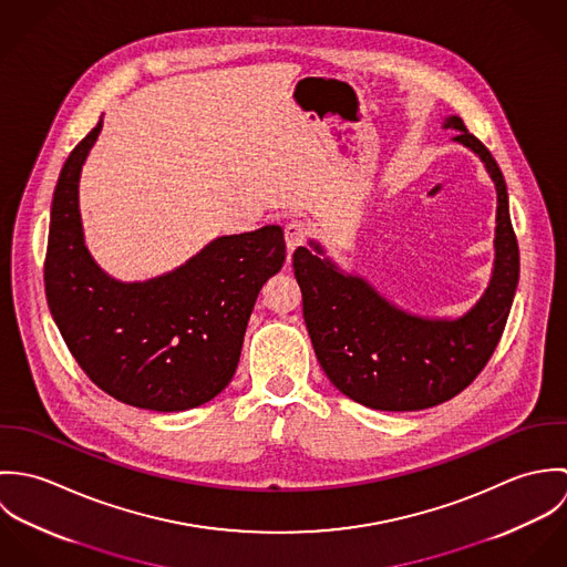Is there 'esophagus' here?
Segmentation results:
<instances>
[{"label":"esophagus","mask_w":567,"mask_h":567,"mask_svg":"<svg viewBox=\"0 0 567 567\" xmlns=\"http://www.w3.org/2000/svg\"><path fill=\"white\" fill-rule=\"evenodd\" d=\"M284 236H286V246H288V252H292L297 246L306 243V236H308V229L301 220H290L284 229Z\"/></svg>","instance_id":"esophagus-1"}]
</instances>
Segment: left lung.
I'll list each match as a JSON object with an SVG mask.
<instances>
[{"mask_svg": "<svg viewBox=\"0 0 567 567\" xmlns=\"http://www.w3.org/2000/svg\"><path fill=\"white\" fill-rule=\"evenodd\" d=\"M454 142L474 151L497 192L495 261L478 303L461 319H423L386 301L358 275L299 246L292 255L303 295V319L329 382L373 410L405 412L443 404L465 391L493 355L519 279V248L511 225L504 176L485 144L458 115L443 122Z\"/></svg>", "mask_w": 567, "mask_h": 567, "instance_id": "1", "label": "left lung"}]
</instances>
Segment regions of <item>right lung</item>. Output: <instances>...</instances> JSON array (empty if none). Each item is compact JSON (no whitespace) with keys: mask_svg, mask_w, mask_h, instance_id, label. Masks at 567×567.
<instances>
[{"mask_svg":"<svg viewBox=\"0 0 567 567\" xmlns=\"http://www.w3.org/2000/svg\"><path fill=\"white\" fill-rule=\"evenodd\" d=\"M102 120L70 153L50 216L45 297L89 380L146 410L207 404L231 382L261 286L286 261L277 225L223 236L176 270L135 284L109 277L82 238L79 181Z\"/></svg>","mask_w":567,"mask_h":567,"instance_id":"obj_1","label":"right lung"}]
</instances>
